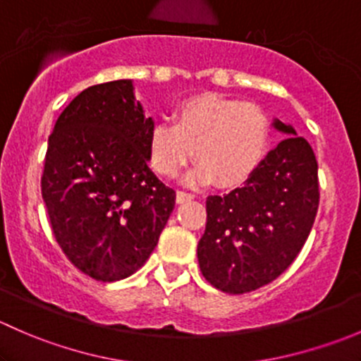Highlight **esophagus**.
<instances>
[{
    "mask_svg": "<svg viewBox=\"0 0 361 361\" xmlns=\"http://www.w3.org/2000/svg\"><path fill=\"white\" fill-rule=\"evenodd\" d=\"M194 197H195L194 194H188V192H185V190H178L176 192V201L180 202V204L192 201V199H194Z\"/></svg>",
    "mask_w": 361,
    "mask_h": 361,
    "instance_id": "34e87169",
    "label": "esophagus"
}]
</instances>
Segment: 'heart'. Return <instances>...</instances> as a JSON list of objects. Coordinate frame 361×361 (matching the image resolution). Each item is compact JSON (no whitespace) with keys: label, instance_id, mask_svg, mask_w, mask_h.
I'll return each instance as SVG.
<instances>
[{"label":"heart","instance_id":"1","mask_svg":"<svg viewBox=\"0 0 361 361\" xmlns=\"http://www.w3.org/2000/svg\"><path fill=\"white\" fill-rule=\"evenodd\" d=\"M271 140L267 115L251 103L206 96L185 101L174 113V126L157 122L147 137L150 166L173 178L194 157L199 164L187 180L221 187L243 183L260 166Z\"/></svg>","mask_w":361,"mask_h":361}]
</instances>
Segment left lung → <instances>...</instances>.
Returning <instances> with one entry per match:
<instances>
[{
  "label": "left lung",
  "mask_w": 361,
  "mask_h": 361,
  "mask_svg": "<svg viewBox=\"0 0 361 361\" xmlns=\"http://www.w3.org/2000/svg\"><path fill=\"white\" fill-rule=\"evenodd\" d=\"M253 174L225 195H209L197 245L204 278L225 293H248L283 274L300 253L319 204L318 162L292 126Z\"/></svg>",
  "instance_id": "8db88e82"
}]
</instances>
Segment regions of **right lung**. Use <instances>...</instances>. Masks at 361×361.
<instances>
[{
	"label": "right lung",
	"mask_w": 361,
	"mask_h": 361,
	"mask_svg": "<svg viewBox=\"0 0 361 361\" xmlns=\"http://www.w3.org/2000/svg\"><path fill=\"white\" fill-rule=\"evenodd\" d=\"M154 120L130 80L82 90L49 136L42 195L52 232L83 274L129 278L157 246L174 209L173 188L148 167Z\"/></svg>",
	"instance_id": "right-lung-1"
}]
</instances>
